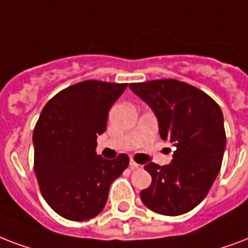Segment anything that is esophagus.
Segmentation results:
<instances>
[{"label": "esophagus", "mask_w": 248, "mask_h": 248, "mask_svg": "<svg viewBox=\"0 0 248 248\" xmlns=\"http://www.w3.org/2000/svg\"><path fill=\"white\" fill-rule=\"evenodd\" d=\"M130 168H131V170H135V169H139L140 168V165L139 164H137V162L134 161V160H130Z\"/></svg>", "instance_id": "34e87169"}]
</instances>
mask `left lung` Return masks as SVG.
Here are the masks:
<instances>
[{
  "instance_id": "8db88e82",
  "label": "left lung",
  "mask_w": 248,
  "mask_h": 248,
  "mask_svg": "<svg viewBox=\"0 0 248 248\" xmlns=\"http://www.w3.org/2000/svg\"><path fill=\"white\" fill-rule=\"evenodd\" d=\"M128 87L155 111L162 139L177 148L169 165L144 166L152 183L140 192L141 202L164 216L190 212L207 196L221 169L226 145L221 108L205 92L177 79Z\"/></svg>"
}]
</instances>
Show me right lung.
Masks as SVG:
<instances>
[{
	"mask_svg": "<svg viewBox=\"0 0 248 248\" xmlns=\"http://www.w3.org/2000/svg\"><path fill=\"white\" fill-rule=\"evenodd\" d=\"M127 83L84 80L70 86L45 104L33 130V170L45 202L60 216L86 221L105 207L111 182L128 166L96 155L97 135Z\"/></svg>",
	"mask_w": 248,
	"mask_h": 248,
	"instance_id": "add662e5",
	"label": "right lung"
}]
</instances>
